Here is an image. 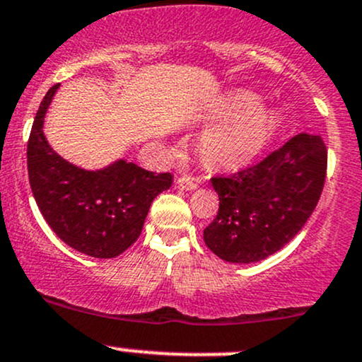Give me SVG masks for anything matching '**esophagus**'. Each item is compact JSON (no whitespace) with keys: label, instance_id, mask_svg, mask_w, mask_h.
I'll return each mask as SVG.
<instances>
[{"label":"esophagus","instance_id":"34e87169","mask_svg":"<svg viewBox=\"0 0 362 362\" xmlns=\"http://www.w3.org/2000/svg\"><path fill=\"white\" fill-rule=\"evenodd\" d=\"M177 187L180 190H196L197 187H199V182L196 180V178L192 177H180L177 180Z\"/></svg>","mask_w":362,"mask_h":362}]
</instances>
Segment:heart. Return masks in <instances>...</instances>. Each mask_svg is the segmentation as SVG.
Returning <instances> with one entry per match:
<instances>
[{
    "mask_svg": "<svg viewBox=\"0 0 362 362\" xmlns=\"http://www.w3.org/2000/svg\"><path fill=\"white\" fill-rule=\"evenodd\" d=\"M226 115L235 120L214 127L202 139L206 158L216 165L237 166L254 160L280 130L278 115L259 110V103L254 98H235L230 101Z\"/></svg>",
    "mask_w": 362,
    "mask_h": 362,
    "instance_id": "heart-1",
    "label": "heart"
}]
</instances>
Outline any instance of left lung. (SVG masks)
<instances>
[{
  "label": "left lung",
  "instance_id": "left-lung-1",
  "mask_svg": "<svg viewBox=\"0 0 362 362\" xmlns=\"http://www.w3.org/2000/svg\"><path fill=\"white\" fill-rule=\"evenodd\" d=\"M327 146L303 132L263 161L211 178L220 208L204 242L226 263L266 259L288 244L315 211L327 175Z\"/></svg>",
  "mask_w": 362,
  "mask_h": 362
}]
</instances>
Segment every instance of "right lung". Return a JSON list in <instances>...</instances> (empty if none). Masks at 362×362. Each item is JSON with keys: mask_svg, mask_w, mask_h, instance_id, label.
<instances>
[{"mask_svg": "<svg viewBox=\"0 0 362 362\" xmlns=\"http://www.w3.org/2000/svg\"><path fill=\"white\" fill-rule=\"evenodd\" d=\"M59 84L35 113L27 168L34 199L54 233L90 257H117L139 239L151 202L172 187V173H153L120 158L98 170L66 161L49 146L45 118Z\"/></svg>", "mask_w": 362, "mask_h": 362, "instance_id": "right-lung-1", "label": "right lung"}]
</instances>
